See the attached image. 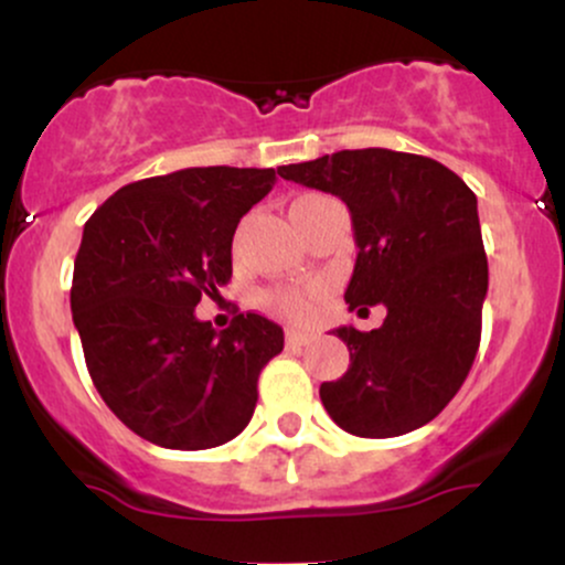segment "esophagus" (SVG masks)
<instances>
[{
  "mask_svg": "<svg viewBox=\"0 0 565 565\" xmlns=\"http://www.w3.org/2000/svg\"><path fill=\"white\" fill-rule=\"evenodd\" d=\"M310 332H302V329H287V345L289 348H300V345H308L310 342Z\"/></svg>",
  "mask_w": 565,
  "mask_h": 565,
  "instance_id": "34e87169",
  "label": "esophagus"
}]
</instances>
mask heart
<instances>
[{
    "instance_id": "heart-1",
    "label": "heart",
    "mask_w": 565,
    "mask_h": 565,
    "mask_svg": "<svg viewBox=\"0 0 565 565\" xmlns=\"http://www.w3.org/2000/svg\"><path fill=\"white\" fill-rule=\"evenodd\" d=\"M313 199H319V196H302V199H297L291 206L308 204V201H313ZM316 295H319V289H310V291L274 289V291H265L263 302H265V308H270L278 316H287V319H305V316L313 310Z\"/></svg>"
}]
</instances>
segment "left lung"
<instances>
[{
    "instance_id": "8db88e82",
    "label": "left lung",
    "mask_w": 565,
    "mask_h": 565,
    "mask_svg": "<svg viewBox=\"0 0 565 565\" xmlns=\"http://www.w3.org/2000/svg\"><path fill=\"white\" fill-rule=\"evenodd\" d=\"M278 174L345 201L359 246L345 302L387 308L372 332L337 329L350 366L321 385L323 408L361 438L427 425L462 387L481 345L489 263L476 193L440 161L387 148L337 151Z\"/></svg>"
}]
</instances>
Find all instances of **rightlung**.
Returning <instances> with one entry per match:
<instances>
[{"instance_id":"right-lung-1","label":"right lung","mask_w":565,"mask_h":565,"mask_svg":"<svg viewBox=\"0 0 565 565\" xmlns=\"http://www.w3.org/2000/svg\"><path fill=\"white\" fill-rule=\"evenodd\" d=\"M274 170L191 167L129 183L84 223L71 313L93 385L129 430L164 449L236 438L284 332L257 313L215 332L193 308L231 281L242 220Z\"/></svg>"}]
</instances>
